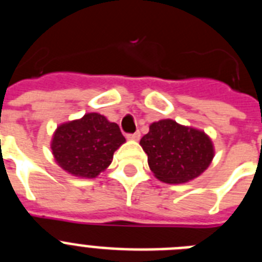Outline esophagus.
<instances>
[{"label": "esophagus", "instance_id": "34e87169", "mask_svg": "<svg viewBox=\"0 0 262 262\" xmlns=\"http://www.w3.org/2000/svg\"><path fill=\"white\" fill-rule=\"evenodd\" d=\"M127 139H129V140H139V139H140V133L136 131V133L134 134H128V135H127Z\"/></svg>", "mask_w": 262, "mask_h": 262}]
</instances>
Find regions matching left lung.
<instances>
[{"label": "left lung", "instance_id": "8db88e82", "mask_svg": "<svg viewBox=\"0 0 262 262\" xmlns=\"http://www.w3.org/2000/svg\"><path fill=\"white\" fill-rule=\"evenodd\" d=\"M140 145L155 177L166 184L191 181L202 174L214 159V145L209 136L172 119L154 122Z\"/></svg>", "mask_w": 262, "mask_h": 262}]
</instances>
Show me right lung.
I'll list each match as a JSON object with an SVG mask.
<instances>
[{
    "label": "right lung",
    "mask_w": 262,
    "mask_h": 262,
    "mask_svg": "<svg viewBox=\"0 0 262 262\" xmlns=\"http://www.w3.org/2000/svg\"><path fill=\"white\" fill-rule=\"evenodd\" d=\"M126 142L117 123L98 113L60 124L51 149L59 166L69 174L94 178L113 161L114 152Z\"/></svg>",
    "instance_id": "obj_1"
}]
</instances>
